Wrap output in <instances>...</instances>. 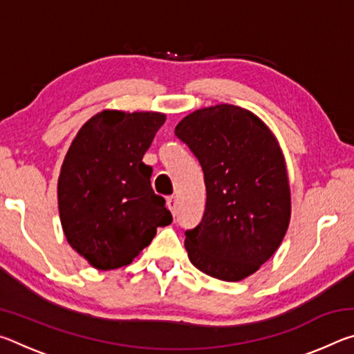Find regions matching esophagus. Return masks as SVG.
I'll use <instances>...</instances> for the list:
<instances>
[{
    "mask_svg": "<svg viewBox=\"0 0 354 354\" xmlns=\"http://www.w3.org/2000/svg\"><path fill=\"white\" fill-rule=\"evenodd\" d=\"M167 207L170 209V212L173 215H176V198L175 196H169V198H167Z\"/></svg>",
    "mask_w": 354,
    "mask_h": 354,
    "instance_id": "1",
    "label": "esophagus"
}]
</instances>
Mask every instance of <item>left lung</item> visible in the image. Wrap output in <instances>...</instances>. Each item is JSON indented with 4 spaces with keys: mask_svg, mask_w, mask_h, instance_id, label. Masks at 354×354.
Here are the masks:
<instances>
[{
    "mask_svg": "<svg viewBox=\"0 0 354 354\" xmlns=\"http://www.w3.org/2000/svg\"><path fill=\"white\" fill-rule=\"evenodd\" d=\"M175 134L200 160L206 209L185 231L194 266L221 281L253 274L283 242L290 220V189L277 137L253 112L232 104L203 107Z\"/></svg>",
    "mask_w": 354,
    "mask_h": 354,
    "instance_id": "1",
    "label": "left lung"
}]
</instances>
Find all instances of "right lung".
<instances>
[{
  "label": "right lung",
  "mask_w": 354,
  "mask_h": 354,
  "mask_svg": "<svg viewBox=\"0 0 354 354\" xmlns=\"http://www.w3.org/2000/svg\"><path fill=\"white\" fill-rule=\"evenodd\" d=\"M165 122L159 112L103 111L77 131L57 181L62 230L71 248L98 270L133 262L158 226L171 223L165 200L142 162Z\"/></svg>",
  "instance_id": "add662e5"
}]
</instances>
